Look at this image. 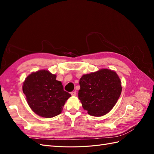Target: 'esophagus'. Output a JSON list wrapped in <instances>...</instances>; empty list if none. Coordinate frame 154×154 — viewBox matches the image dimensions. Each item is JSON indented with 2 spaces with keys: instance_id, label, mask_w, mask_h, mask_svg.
Masks as SVG:
<instances>
[{
  "instance_id": "esophagus-1",
  "label": "esophagus",
  "mask_w": 154,
  "mask_h": 154,
  "mask_svg": "<svg viewBox=\"0 0 154 154\" xmlns=\"http://www.w3.org/2000/svg\"><path fill=\"white\" fill-rule=\"evenodd\" d=\"M71 94L72 96H75L76 95V91H72L71 92Z\"/></svg>"
}]
</instances>
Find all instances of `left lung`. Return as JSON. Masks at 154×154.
<instances>
[{"mask_svg": "<svg viewBox=\"0 0 154 154\" xmlns=\"http://www.w3.org/2000/svg\"><path fill=\"white\" fill-rule=\"evenodd\" d=\"M78 98L92 116H103L113 109L122 91V82L114 71L101 69L83 74L80 80Z\"/></svg>", "mask_w": 154, "mask_h": 154, "instance_id": "obj_1", "label": "left lung"}]
</instances>
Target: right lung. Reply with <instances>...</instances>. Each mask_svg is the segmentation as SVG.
Here are the masks:
<instances>
[{
    "label": "right lung",
    "instance_id": "1",
    "mask_svg": "<svg viewBox=\"0 0 154 154\" xmlns=\"http://www.w3.org/2000/svg\"><path fill=\"white\" fill-rule=\"evenodd\" d=\"M56 78V74L43 69L30 74L23 83L22 91L27 104L41 117L49 118L60 114L71 96Z\"/></svg>",
    "mask_w": 154,
    "mask_h": 154
}]
</instances>
